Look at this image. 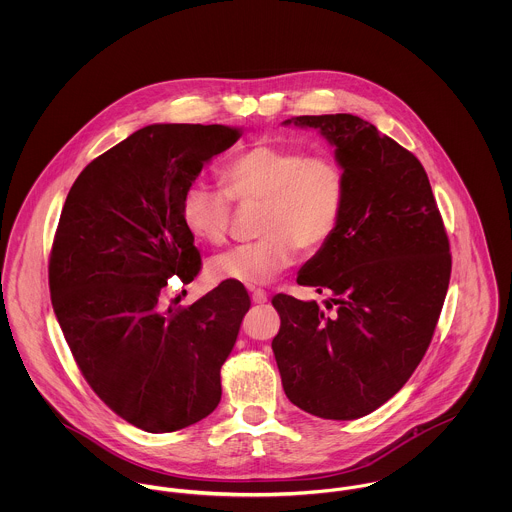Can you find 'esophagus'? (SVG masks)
<instances>
[{
	"label": "esophagus",
	"mask_w": 512,
	"mask_h": 512,
	"mask_svg": "<svg viewBox=\"0 0 512 512\" xmlns=\"http://www.w3.org/2000/svg\"><path fill=\"white\" fill-rule=\"evenodd\" d=\"M250 297H252V301L258 303V305H262V303L268 301V293L264 292V290H256V288L250 290Z\"/></svg>",
	"instance_id": "esophagus-1"
}]
</instances>
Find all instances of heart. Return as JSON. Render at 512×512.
Wrapping results in <instances>:
<instances>
[{
	"mask_svg": "<svg viewBox=\"0 0 512 512\" xmlns=\"http://www.w3.org/2000/svg\"><path fill=\"white\" fill-rule=\"evenodd\" d=\"M219 185L193 181L181 201L191 236L222 244L232 220V201L262 205L260 240L236 246L211 262L217 282L266 286L295 262L299 248L317 252L337 232L349 193L343 163L329 153L307 155L293 147H248L220 169Z\"/></svg>",
	"mask_w": 512,
	"mask_h": 512,
	"instance_id": "b5f03b06",
	"label": "heart"
}]
</instances>
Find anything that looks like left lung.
<instances>
[{
  "label": "left lung",
  "mask_w": 512,
  "mask_h": 512,
  "mask_svg": "<svg viewBox=\"0 0 512 512\" xmlns=\"http://www.w3.org/2000/svg\"><path fill=\"white\" fill-rule=\"evenodd\" d=\"M335 146L349 181L333 238L297 284L325 309L278 293L272 341L286 396L325 420H357L390 400L424 359L451 276L438 203L418 157L353 114L295 116Z\"/></svg>",
  "instance_id": "1"
}]
</instances>
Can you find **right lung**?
I'll return each mask as SVG.
<instances>
[{"mask_svg":"<svg viewBox=\"0 0 512 512\" xmlns=\"http://www.w3.org/2000/svg\"><path fill=\"white\" fill-rule=\"evenodd\" d=\"M240 128L153 124L90 161L76 177L49 258L51 301L74 361L96 396L149 432H177L220 402L250 297L220 282L189 307L163 309L167 280L201 270L181 219L187 187Z\"/></svg>","mask_w":512,"mask_h":512,"instance_id":"right-lung-1","label":"right lung"}]
</instances>
